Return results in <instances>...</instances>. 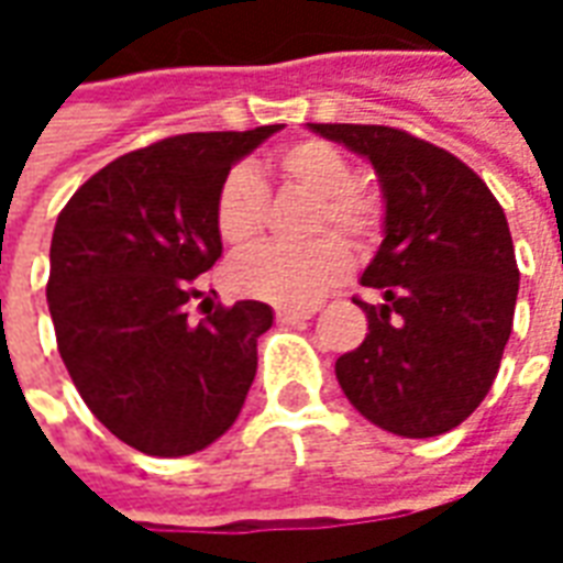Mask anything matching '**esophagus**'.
<instances>
[{"label":"esophagus","mask_w":563,"mask_h":563,"mask_svg":"<svg viewBox=\"0 0 563 563\" xmlns=\"http://www.w3.org/2000/svg\"><path fill=\"white\" fill-rule=\"evenodd\" d=\"M313 317V310L310 307H305V310H292V307H280L277 310V319L280 322H305V319Z\"/></svg>","instance_id":"esophagus-1"}]
</instances>
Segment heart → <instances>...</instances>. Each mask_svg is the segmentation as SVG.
<instances>
[{
    "label": "heart",
    "mask_w": 563,
    "mask_h": 563,
    "mask_svg": "<svg viewBox=\"0 0 563 563\" xmlns=\"http://www.w3.org/2000/svg\"><path fill=\"white\" fill-rule=\"evenodd\" d=\"M271 172L298 192L313 198L310 232H334L346 244L367 246L383 225V198L374 186L358 184L350 174V159L322 139H301L274 153ZM268 192L250 168H232L222 177L213 201L217 232L234 250H246L265 229ZM353 268L350 250L325 234L313 244L258 246L234 258L229 280L238 292L262 298L277 307H310L346 280Z\"/></svg>",
    "instance_id": "1"
}]
</instances>
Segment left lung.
Instances as JSON below:
<instances>
[{
	"mask_svg": "<svg viewBox=\"0 0 563 563\" xmlns=\"http://www.w3.org/2000/svg\"><path fill=\"white\" fill-rule=\"evenodd\" d=\"M365 156L383 186L386 238L362 274L383 305L334 365L367 422L398 437L452 431L483 404L512 331L519 268L507 217L449 150L391 126L310 123Z\"/></svg>",
	"mask_w": 563,
	"mask_h": 563,
	"instance_id": "8db88e82",
	"label": "left lung"
}]
</instances>
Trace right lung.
Listing matches in <instances>:
<instances>
[{"label": "right lung", "mask_w": 563, "mask_h": 563, "mask_svg": "<svg viewBox=\"0 0 563 563\" xmlns=\"http://www.w3.org/2000/svg\"><path fill=\"white\" fill-rule=\"evenodd\" d=\"M283 126L189 132L108 162L59 213L47 305L68 377L92 416L144 455L222 437L256 377L268 305L201 301L222 256L213 201L238 159Z\"/></svg>", "instance_id": "1"}]
</instances>
